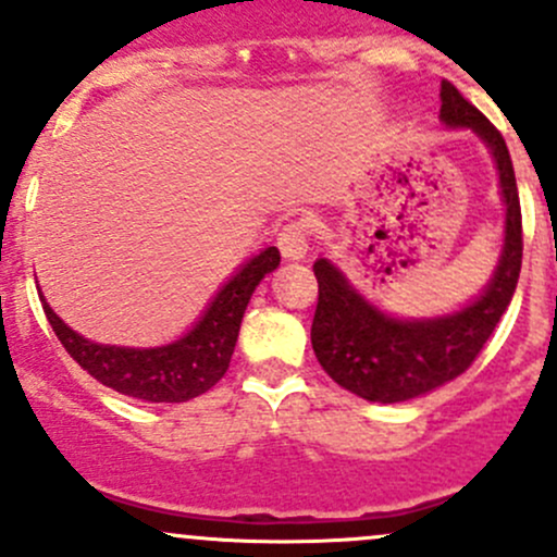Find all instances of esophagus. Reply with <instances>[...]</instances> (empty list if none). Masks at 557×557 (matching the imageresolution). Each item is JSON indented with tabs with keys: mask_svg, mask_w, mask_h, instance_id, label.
Segmentation results:
<instances>
[{
	"mask_svg": "<svg viewBox=\"0 0 557 557\" xmlns=\"http://www.w3.org/2000/svg\"><path fill=\"white\" fill-rule=\"evenodd\" d=\"M277 247L285 261H301L307 256V228L301 221H290L280 228Z\"/></svg>",
	"mask_w": 557,
	"mask_h": 557,
	"instance_id": "obj_1",
	"label": "esophagus"
}]
</instances>
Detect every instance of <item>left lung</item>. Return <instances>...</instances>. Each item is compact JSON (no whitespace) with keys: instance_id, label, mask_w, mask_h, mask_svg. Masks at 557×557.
Listing matches in <instances>:
<instances>
[{"instance_id":"left-lung-1","label":"left lung","mask_w":557,"mask_h":557,"mask_svg":"<svg viewBox=\"0 0 557 557\" xmlns=\"http://www.w3.org/2000/svg\"><path fill=\"white\" fill-rule=\"evenodd\" d=\"M440 117L447 128H471L491 150L504 199V245L491 283L460 310L436 318H396L358 294L329 258L314 261L318 310L312 350L336 385L367 401L398 404L425 396L471 367L518 288L522 218L512 159L498 128L442 81Z\"/></svg>"}]
</instances>
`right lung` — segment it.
I'll use <instances>...</instances> for the list:
<instances>
[{
	"mask_svg": "<svg viewBox=\"0 0 557 557\" xmlns=\"http://www.w3.org/2000/svg\"><path fill=\"white\" fill-rule=\"evenodd\" d=\"M280 267L277 247H267L247 258L243 267L221 285L201 318L180 339L161 347H117L99 345L72 331L42 299L48 323L64 350L91 374L94 380L153 404H180L210 391L226 374L237 345L239 325L256 285Z\"/></svg>",
	"mask_w": 557,
	"mask_h": 557,
	"instance_id": "right-lung-1",
	"label": "right lung"
}]
</instances>
